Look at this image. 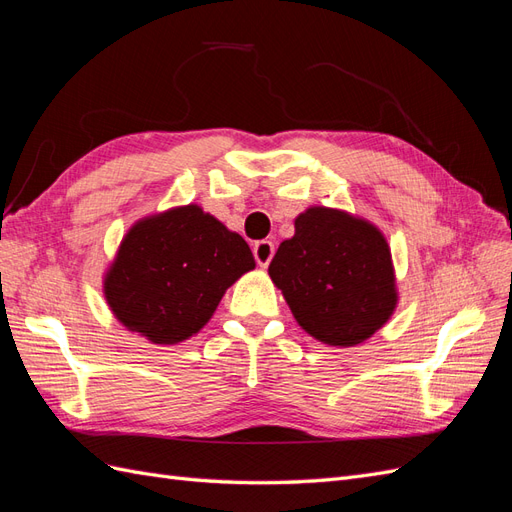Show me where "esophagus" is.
Masks as SVG:
<instances>
[{"label": "esophagus", "instance_id": "34e87169", "mask_svg": "<svg viewBox=\"0 0 512 512\" xmlns=\"http://www.w3.org/2000/svg\"><path fill=\"white\" fill-rule=\"evenodd\" d=\"M275 254V245L271 241H258L254 245V258L260 267H267Z\"/></svg>", "mask_w": 512, "mask_h": 512}]
</instances>
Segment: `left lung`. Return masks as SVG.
<instances>
[{"label":"left lung","instance_id":"8db88e82","mask_svg":"<svg viewBox=\"0 0 512 512\" xmlns=\"http://www.w3.org/2000/svg\"><path fill=\"white\" fill-rule=\"evenodd\" d=\"M269 275L301 327L329 346L365 342L397 305L389 243L376 226L337 209L301 213Z\"/></svg>","mask_w":512,"mask_h":512}]
</instances>
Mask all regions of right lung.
Listing matches in <instances>:
<instances>
[{
    "label": "right lung",
    "mask_w": 512,
    "mask_h": 512,
    "mask_svg": "<svg viewBox=\"0 0 512 512\" xmlns=\"http://www.w3.org/2000/svg\"><path fill=\"white\" fill-rule=\"evenodd\" d=\"M254 267L241 235L188 205L130 228L104 297L123 327L153 344H177L203 329L226 288Z\"/></svg>",
    "instance_id": "right-lung-1"
}]
</instances>
